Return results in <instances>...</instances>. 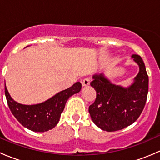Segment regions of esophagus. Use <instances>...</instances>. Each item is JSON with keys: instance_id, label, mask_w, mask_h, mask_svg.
Segmentation results:
<instances>
[{"instance_id": "34e87169", "label": "esophagus", "mask_w": 160, "mask_h": 160, "mask_svg": "<svg viewBox=\"0 0 160 160\" xmlns=\"http://www.w3.org/2000/svg\"><path fill=\"white\" fill-rule=\"evenodd\" d=\"M89 84H90V79L88 78V77H87V78L83 79V80H82V85H83V86H88Z\"/></svg>"}]
</instances>
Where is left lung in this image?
I'll list each match as a JSON object with an SVG mask.
<instances>
[{"instance_id":"obj_1","label":"left lung","mask_w":160,"mask_h":160,"mask_svg":"<svg viewBox=\"0 0 160 160\" xmlns=\"http://www.w3.org/2000/svg\"><path fill=\"white\" fill-rule=\"evenodd\" d=\"M139 72L128 88L111 83L104 74H95L91 87L97 92L89 113L93 123L104 131L123 129L135 122L146 105L149 90V77L141 56L132 55Z\"/></svg>"}]
</instances>
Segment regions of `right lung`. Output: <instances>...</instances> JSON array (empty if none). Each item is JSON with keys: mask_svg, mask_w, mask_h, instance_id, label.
<instances>
[{"mask_svg": "<svg viewBox=\"0 0 160 160\" xmlns=\"http://www.w3.org/2000/svg\"><path fill=\"white\" fill-rule=\"evenodd\" d=\"M8 104L15 118L28 129L36 132H47L54 128L59 121L61 113L70 97L81 90L80 82L59 92L45 102L33 105L19 104L11 98L4 83Z\"/></svg>", "mask_w": 160, "mask_h": 160, "instance_id": "obj_1", "label": "right lung"}]
</instances>
